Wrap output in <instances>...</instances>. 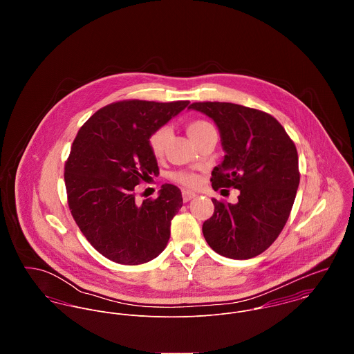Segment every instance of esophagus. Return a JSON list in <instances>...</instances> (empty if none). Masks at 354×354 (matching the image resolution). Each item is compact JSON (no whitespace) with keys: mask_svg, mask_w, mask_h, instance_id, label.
<instances>
[{"mask_svg":"<svg viewBox=\"0 0 354 354\" xmlns=\"http://www.w3.org/2000/svg\"><path fill=\"white\" fill-rule=\"evenodd\" d=\"M195 196H196V194H195V192H191V191H183V199H184V202H189V201H192Z\"/></svg>","mask_w":354,"mask_h":354,"instance_id":"esophagus-1","label":"esophagus"}]
</instances>
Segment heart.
I'll use <instances>...</instances> for the list:
<instances>
[{"label":"heart","mask_w":354,"mask_h":354,"mask_svg":"<svg viewBox=\"0 0 354 354\" xmlns=\"http://www.w3.org/2000/svg\"><path fill=\"white\" fill-rule=\"evenodd\" d=\"M211 129H214L212 125L208 124L207 121H203V120L191 121L187 125V132L195 143L202 138L204 133H207ZM169 136H170V131L166 127H160V128L155 129L151 135L149 136V149H150V151L155 158H160L163 155L166 145H167V140H169ZM173 180L176 183H178L181 185H185V187H189V188L198 187L199 183H201V178H199L198 174L188 173V171L174 173Z\"/></svg>","instance_id":"1"}]
</instances>
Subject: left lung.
<instances>
[{"instance_id": "1", "label": "left lung", "mask_w": 354, "mask_h": 354, "mask_svg": "<svg viewBox=\"0 0 354 354\" xmlns=\"http://www.w3.org/2000/svg\"><path fill=\"white\" fill-rule=\"evenodd\" d=\"M216 124L225 158L211 173L212 188L240 191L236 204L212 199L203 223L207 244L230 259H251L279 236L300 184L299 155L283 127L268 113L227 102H196Z\"/></svg>"}]
</instances>
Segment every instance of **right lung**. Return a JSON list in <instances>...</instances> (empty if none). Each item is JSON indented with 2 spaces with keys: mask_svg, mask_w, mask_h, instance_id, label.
Here are the masks:
<instances>
[{
  "mask_svg": "<svg viewBox=\"0 0 354 354\" xmlns=\"http://www.w3.org/2000/svg\"><path fill=\"white\" fill-rule=\"evenodd\" d=\"M188 101H120L93 114L79 129L65 162L71 214L88 243L111 261L136 266L162 252L181 191L162 185L156 199L135 202V187L159 174L149 136Z\"/></svg>",
  "mask_w": 354,
  "mask_h": 354,
  "instance_id": "obj_1",
  "label": "right lung"
}]
</instances>
